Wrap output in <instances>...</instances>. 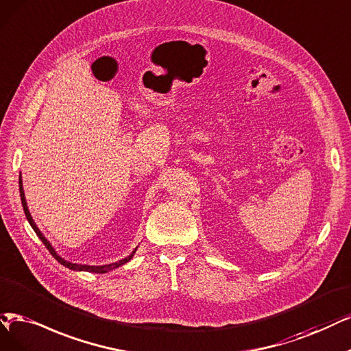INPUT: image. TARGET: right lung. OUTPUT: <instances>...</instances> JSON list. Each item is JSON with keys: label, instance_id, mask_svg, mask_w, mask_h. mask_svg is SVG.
<instances>
[{"label": "right lung", "instance_id": "add662e5", "mask_svg": "<svg viewBox=\"0 0 351 351\" xmlns=\"http://www.w3.org/2000/svg\"><path fill=\"white\" fill-rule=\"evenodd\" d=\"M19 189H20V198H21V205H23V210H24V214H25V218H27V221H29V224L32 226V228L34 230V232L37 234V237L42 240V243L46 245V249L50 252V254L53 256L56 261L60 263V265H63L64 267H68V269H71V270H76V271H90V274H108V271H111V270H114V269H117V267H120V266H123V265H125L127 262H130L133 258V256H134V253H136V250H137V247L133 250V253L130 254V256H127L125 258H121V261H119V262H115V263H110V265H101V266H89V265H80V263H72V262H69V261H64L63 257H60L59 254H58V252L53 249V245L50 244V241L43 236V232L38 230V227L36 226V223H34V219H33V217H32V214H30V211H29V206H27V201H25V197H24V189H23V179H21V173H20V176H19Z\"/></svg>", "mask_w": 351, "mask_h": 351}]
</instances>
